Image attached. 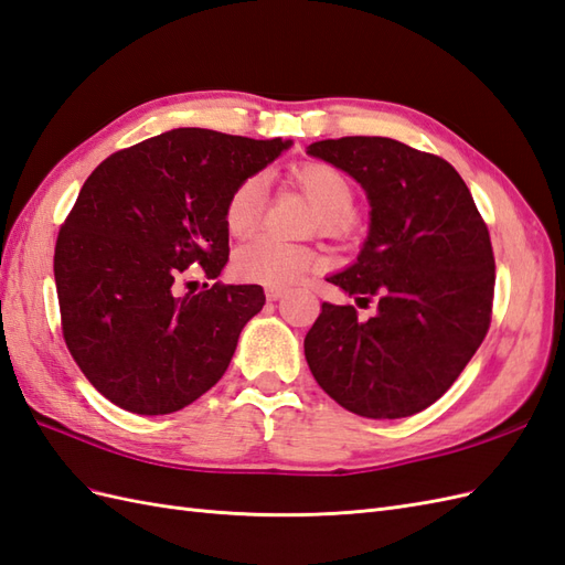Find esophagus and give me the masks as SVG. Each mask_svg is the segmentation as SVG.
Here are the masks:
<instances>
[{"label": "esophagus", "mask_w": 565, "mask_h": 565, "mask_svg": "<svg viewBox=\"0 0 565 565\" xmlns=\"http://www.w3.org/2000/svg\"><path fill=\"white\" fill-rule=\"evenodd\" d=\"M284 288H279V286H267L265 288V296H267V300H279V298H284Z\"/></svg>", "instance_id": "obj_1"}]
</instances>
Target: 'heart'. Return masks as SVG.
Returning <instances> with one entry per match:
<instances>
[{
	"label": "heart",
	"instance_id": "heart-1",
	"mask_svg": "<svg viewBox=\"0 0 565 565\" xmlns=\"http://www.w3.org/2000/svg\"><path fill=\"white\" fill-rule=\"evenodd\" d=\"M294 181L308 193L320 212L317 224L327 231L349 228L353 222V183L341 169L324 162L300 164L294 171ZM267 205V181L265 177L243 179L228 193L224 205V226L231 236H245L259 224ZM317 265V255L306 245L286 243L271 236H253L234 250L231 267L241 281L263 286H288L296 284L302 274Z\"/></svg>",
	"mask_w": 565,
	"mask_h": 565
}]
</instances>
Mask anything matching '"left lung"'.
<instances>
[{
  "label": "left lung",
  "instance_id": "1",
  "mask_svg": "<svg viewBox=\"0 0 565 565\" xmlns=\"http://www.w3.org/2000/svg\"><path fill=\"white\" fill-rule=\"evenodd\" d=\"M308 154L343 169L370 200L358 259L329 277L377 315L322 302L306 337L312 377L339 406L372 420L429 408L487 337L494 300L489 231L446 159L392 138L312 142Z\"/></svg>",
  "mask_w": 565,
  "mask_h": 565
}]
</instances>
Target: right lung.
<instances>
[{
  "mask_svg": "<svg viewBox=\"0 0 565 565\" xmlns=\"http://www.w3.org/2000/svg\"><path fill=\"white\" fill-rule=\"evenodd\" d=\"M291 140L173 128L109 154L83 183L54 248L68 353L99 394L136 415L191 406L222 380L241 329L265 306L257 284L177 296L200 265L228 259V193Z\"/></svg>",
  "mask_w": 565,
  "mask_h": 565,
  "instance_id": "obj_1",
  "label": "right lung"
}]
</instances>
